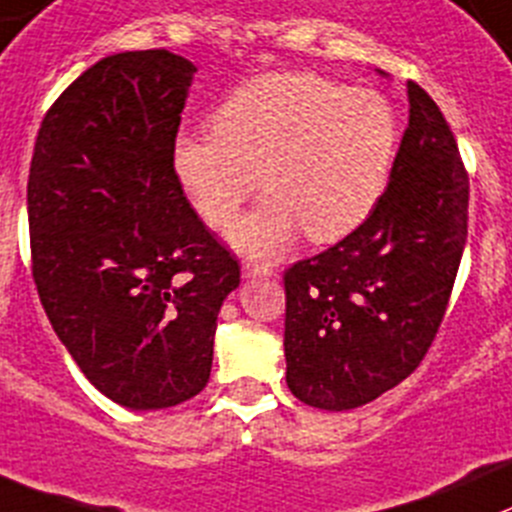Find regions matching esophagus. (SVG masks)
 <instances>
[{"label": "esophagus", "instance_id": "1", "mask_svg": "<svg viewBox=\"0 0 512 512\" xmlns=\"http://www.w3.org/2000/svg\"><path fill=\"white\" fill-rule=\"evenodd\" d=\"M243 276L246 279H251V276H269L271 271V264H264V261H243Z\"/></svg>", "mask_w": 512, "mask_h": 512}]
</instances>
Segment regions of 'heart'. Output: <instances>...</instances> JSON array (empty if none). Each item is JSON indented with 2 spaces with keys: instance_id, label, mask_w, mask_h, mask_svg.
I'll return each mask as SVG.
<instances>
[{
  "instance_id": "1",
  "label": "heart",
  "mask_w": 512,
  "mask_h": 512,
  "mask_svg": "<svg viewBox=\"0 0 512 512\" xmlns=\"http://www.w3.org/2000/svg\"><path fill=\"white\" fill-rule=\"evenodd\" d=\"M208 135L180 133L173 170L198 216L228 228L259 188L269 196L231 231L248 253H274L304 228L314 243L357 231L382 201L399 118L377 90L309 72H266L233 87Z\"/></svg>"
}]
</instances>
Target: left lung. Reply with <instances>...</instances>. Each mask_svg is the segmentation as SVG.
<instances>
[{
  "instance_id": "left-lung-1",
  "label": "left lung",
  "mask_w": 512,
  "mask_h": 512,
  "mask_svg": "<svg viewBox=\"0 0 512 512\" xmlns=\"http://www.w3.org/2000/svg\"><path fill=\"white\" fill-rule=\"evenodd\" d=\"M407 125L372 216L284 271L286 384L304 405L362 407L435 342L467 238L470 180L450 123L407 82Z\"/></svg>"
}]
</instances>
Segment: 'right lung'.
I'll return each instance as SVG.
<instances>
[{
    "mask_svg": "<svg viewBox=\"0 0 512 512\" xmlns=\"http://www.w3.org/2000/svg\"><path fill=\"white\" fill-rule=\"evenodd\" d=\"M196 65L120 52L42 118L27 180L32 279L87 379L130 410H165L211 377L241 266L188 203L173 143Z\"/></svg>",
    "mask_w": 512,
    "mask_h": 512,
    "instance_id": "1",
    "label": "right lung"
}]
</instances>
